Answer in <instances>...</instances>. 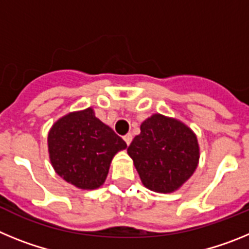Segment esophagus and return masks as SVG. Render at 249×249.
<instances>
[{
  "mask_svg": "<svg viewBox=\"0 0 249 249\" xmlns=\"http://www.w3.org/2000/svg\"><path fill=\"white\" fill-rule=\"evenodd\" d=\"M123 140H124V142H126L127 146H128V144L132 142V135H131V133H127V135L123 136Z\"/></svg>",
  "mask_w": 249,
  "mask_h": 249,
  "instance_id": "1",
  "label": "esophagus"
}]
</instances>
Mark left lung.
<instances>
[{"label":"left lung","instance_id":"8db88e82","mask_svg":"<svg viewBox=\"0 0 249 249\" xmlns=\"http://www.w3.org/2000/svg\"><path fill=\"white\" fill-rule=\"evenodd\" d=\"M141 181L151 191H176L197 168V137L183 123L153 114L141 124V133L127 148Z\"/></svg>","mask_w":249,"mask_h":249}]
</instances>
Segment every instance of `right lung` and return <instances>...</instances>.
<instances>
[{
  "instance_id": "right-lung-1",
  "label": "right lung",
  "mask_w": 249,
  "mask_h": 249,
  "mask_svg": "<svg viewBox=\"0 0 249 249\" xmlns=\"http://www.w3.org/2000/svg\"><path fill=\"white\" fill-rule=\"evenodd\" d=\"M126 147V142L101 122L92 108L67 114L48 133V152L54 171L82 190L103 184L113 156Z\"/></svg>"
}]
</instances>
